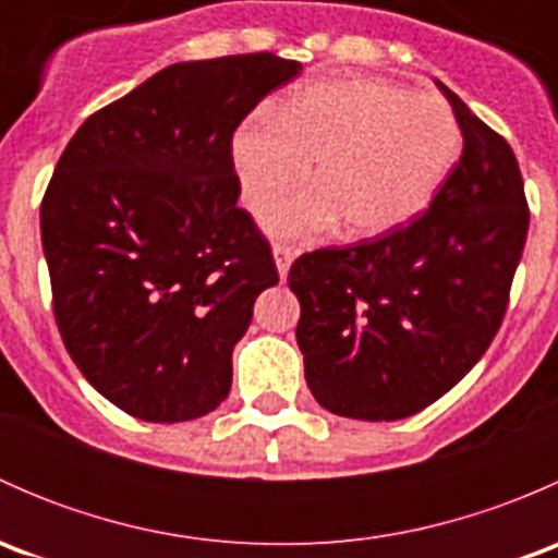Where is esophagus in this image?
Instances as JSON below:
<instances>
[{
    "instance_id": "obj_1",
    "label": "esophagus",
    "mask_w": 558,
    "mask_h": 558,
    "mask_svg": "<svg viewBox=\"0 0 558 558\" xmlns=\"http://www.w3.org/2000/svg\"><path fill=\"white\" fill-rule=\"evenodd\" d=\"M272 256H275V264H278L280 278L286 280V275H289L291 262H294V258H296V247H291V245H275V247H272Z\"/></svg>"
}]
</instances>
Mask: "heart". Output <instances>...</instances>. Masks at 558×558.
<instances>
[{
    "instance_id": "1",
    "label": "heart",
    "mask_w": 558,
    "mask_h": 558,
    "mask_svg": "<svg viewBox=\"0 0 558 558\" xmlns=\"http://www.w3.org/2000/svg\"><path fill=\"white\" fill-rule=\"evenodd\" d=\"M461 145L442 99L378 77H335L247 118L232 137V161L247 207L262 210L319 159L315 184L264 210L278 238H313L342 218L351 238H380L432 205Z\"/></svg>"
}]
</instances>
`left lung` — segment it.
<instances>
[{
  "label": "left lung",
  "mask_w": 558,
  "mask_h": 558,
  "mask_svg": "<svg viewBox=\"0 0 558 558\" xmlns=\"http://www.w3.org/2000/svg\"><path fill=\"white\" fill-rule=\"evenodd\" d=\"M461 159L426 213L291 264L296 342L315 402L359 421L429 408L492 345L529 229L513 148L448 86Z\"/></svg>",
  "instance_id": "obj_1"
}]
</instances>
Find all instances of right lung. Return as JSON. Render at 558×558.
Listing matches in <instances>:
<instances>
[{"label":"right lung","mask_w":558,"mask_h":558,"mask_svg":"<svg viewBox=\"0 0 558 558\" xmlns=\"http://www.w3.org/2000/svg\"><path fill=\"white\" fill-rule=\"evenodd\" d=\"M302 72L275 53L183 61L83 121L39 207L72 362L123 413L207 415L232 388L253 302L278 283L238 207L234 129Z\"/></svg>","instance_id":"right-lung-1"}]
</instances>
